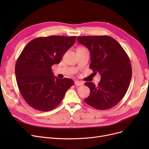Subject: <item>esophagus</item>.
<instances>
[{"label": "esophagus", "instance_id": "34e87169", "mask_svg": "<svg viewBox=\"0 0 149 149\" xmlns=\"http://www.w3.org/2000/svg\"><path fill=\"white\" fill-rule=\"evenodd\" d=\"M75 85L77 86H82L83 85V83L81 81L77 80V81H75Z\"/></svg>", "mask_w": 149, "mask_h": 149}]
</instances>
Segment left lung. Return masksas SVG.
<instances>
[{
  "label": "left lung",
  "mask_w": 149,
  "mask_h": 149,
  "mask_svg": "<svg viewBox=\"0 0 149 149\" xmlns=\"http://www.w3.org/2000/svg\"><path fill=\"white\" fill-rule=\"evenodd\" d=\"M77 40L90 52V68L101 75L98 85L84 83L91 91L85 102L98 110L113 107L126 94L131 81L132 66L127 54L118 42L108 36L78 37Z\"/></svg>",
  "instance_id": "8db88e82"
}]
</instances>
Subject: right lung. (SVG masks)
I'll list each match as a JSON object with an SVG mask.
<instances>
[{
    "instance_id": "add662e5",
    "label": "right lung",
    "mask_w": 149,
    "mask_h": 149,
    "mask_svg": "<svg viewBox=\"0 0 149 149\" xmlns=\"http://www.w3.org/2000/svg\"><path fill=\"white\" fill-rule=\"evenodd\" d=\"M75 40V36L37 37L22 51L15 63V74L21 95L31 107L43 112L52 110L74 85L71 79L54 76L51 67L59 63Z\"/></svg>"
}]
</instances>
